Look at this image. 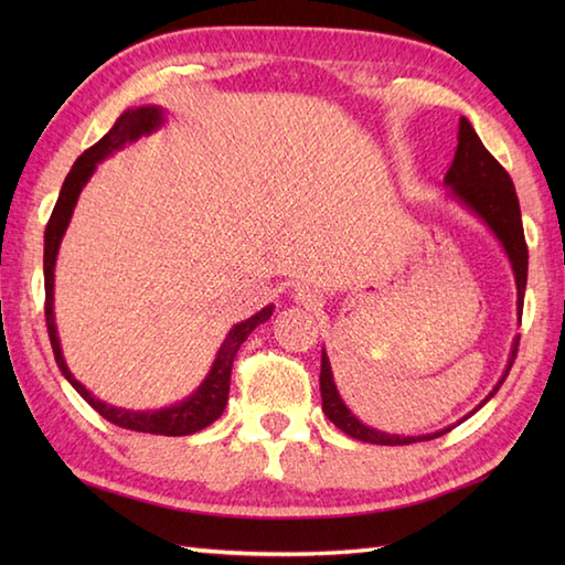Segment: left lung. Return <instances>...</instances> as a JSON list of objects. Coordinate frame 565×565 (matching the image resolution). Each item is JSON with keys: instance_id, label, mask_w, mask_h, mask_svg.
Wrapping results in <instances>:
<instances>
[{"instance_id": "obj_1", "label": "left lung", "mask_w": 565, "mask_h": 565, "mask_svg": "<svg viewBox=\"0 0 565 565\" xmlns=\"http://www.w3.org/2000/svg\"><path fill=\"white\" fill-rule=\"evenodd\" d=\"M444 184L451 186V191L459 196L468 209H473L481 218L493 227V233L505 247L508 257L512 262L514 279H518V308L522 313L524 308V286H526V262H530V252H526V239H524V227H522V213H520V199L510 174L505 172L493 154L486 150V146L478 138L473 126L461 118L459 121V146H456L454 162L449 167L447 177H444ZM520 340L514 342V350L510 356V364L505 376L514 364V356H518ZM502 376V381H505ZM502 381L495 386V391L488 395L493 398ZM320 395H322V413H326L334 427H340L344 435H350L359 441L369 444H383V447H401V444H413V441H427L441 437L444 431H435V435L427 437H398V435H386V431H376L366 425L359 423V419L347 411L338 388H334L332 371L326 352H322V364H320ZM486 398V401H488ZM483 401V403H486ZM481 403V405H483ZM478 405V407H481Z\"/></svg>"}]
</instances>
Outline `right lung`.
<instances>
[{"label":"right lung","mask_w":565,"mask_h":565,"mask_svg":"<svg viewBox=\"0 0 565 565\" xmlns=\"http://www.w3.org/2000/svg\"><path fill=\"white\" fill-rule=\"evenodd\" d=\"M162 121V111L154 109V106H142V109H130L121 114V118L114 124V128L106 134L99 142H94L89 150H84L77 162L72 164V170L67 172L63 189H60V196L55 209L51 213V221L45 225V247H43V276H45V328H47V338H51V347L55 354V362L63 371V376L72 383L84 401H87L94 411H97L104 419H109L111 425L124 427L130 431H148V435H167V437H184V435H194V431L209 427L215 423L225 411L227 403V393H231V371L235 354L239 350V344L247 340V334L255 330L262 322H267L271 318V306L262 308L257 316H252L249 320L239 322L223 342L218 350V356H215L211 374L206 381L201 383L199 391L191 395L189 401L179 403L174 407H167V411H154V413H134V411H121V407L106 405L102 401L94 398V395L82 386L75 376L70 374V369L63 359V352H60V342H57V332H55V318H53V269H55V257H57V247L60 239L65 235V227L70 223L72 209H75L77 196L82 186L87 184V179L92 177L94 167L102 162L104 158L118 148H124L126 142L136 140L140 136L150 134L160 126Z\"/></svg>","instance_id":"obj_1"}]
</instances>
